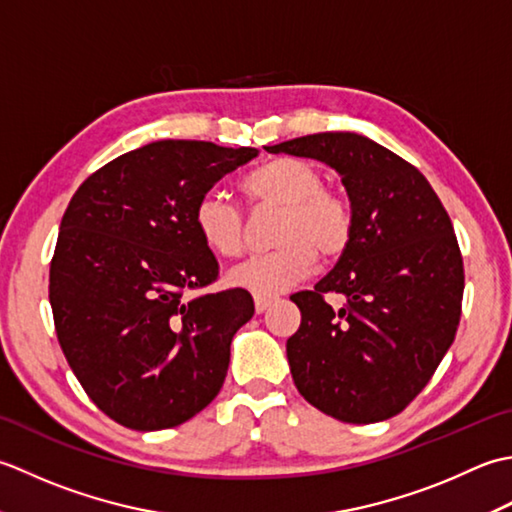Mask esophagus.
Returning a JSON list of instances; mask_svg holds the SVG:
<instances>
[{
    "instance_id": "esophagus-1",
    "label": "esophagus",
    "mask_w": 512,
    "mask_h": 512,
    "mask_svg": "<svg viewBox=\"0 0 512 512\" xmlns=\"http://www.w3.org/2000/svg\"><path fill=\"white\" fill-rule=\"evenodd\" d=\"M271 302H274V298H269V296H256V298H254L256 314H265V311L271 307Z\"/></svg>"
}]
</instances>
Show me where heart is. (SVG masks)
<instances>
[{
    "label": "heart",
    "mask_w": 512,
    "mask_h": 512,
    "mask_svg": "<svg viewBox=\"0 0 512 512\" xmlns=\"http://www.w3.org/2000/svg\"><path fill=\"white\" fill-rule=\"evenodd\" d=\"M254 207H280L271 252L247 258L229 271V283L256 296H276L300 283L322 260H336L353 238V212L347 198L325 187L314 163L280 156L249 172L243 183ZM194 227L218 256L245 252V214L225 194L207 192L194 207Z\"/></svg>",
    "instance_id": "heart-1"
}]
</instances>
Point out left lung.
<instances>
[{"mask_svg": "<svg viewBox=\"0 0 512 512\" xmlns=\"http://www.w3.org/2000/svg\"><path fill=\"white\" fill-rule=\"evenodd\" d=\"M342 176L353 212L347 252L311 291L291 296L296 389L349 424L382 422L420 393L455 340L464 263L453 223L424 174L362 134L320 132L271 145ZM327 293L345 296L333 310Z\"/></svg>", "mask_w": 512, "mask_h": 512, "instance_id": "obj_1", "label": "left lung"}]
</instances>
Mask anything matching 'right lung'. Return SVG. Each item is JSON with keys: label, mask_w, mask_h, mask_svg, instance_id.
I'll return each instance as SVG.
<instances>
[{"label": "right lung", "mask_w": 512, "mask_h": 512, "mask_svg": "<svg viewBox=\"0 0 512 512\" xmlns=\"http://www.w3.org/2000/svg\"><path fill=\"white\" fill-rule=\"evenodd\" d=\"M254 156L154 141L103 165L70 198L50 260L55 331L88 398L128 429L179 426L223 387L229 344L254 300L241 287L203 291L218 260L194 207Z\"/></svg>", "instance_id": "1"}]
</instances>
